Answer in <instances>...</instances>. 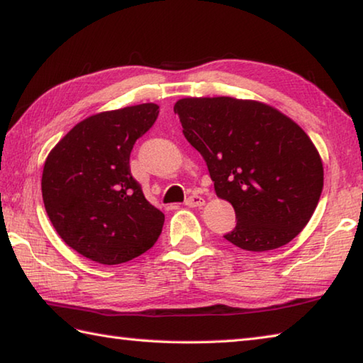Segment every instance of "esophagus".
<instances>
[{
  "label": "esophagus",
  "instance_id": "1",
  "mask_svg": "<svg viewBox=\"0 0 363 363\" xmlns=\"http://www.w3.org/2000/svg\"><path fill=\"white\" fill-rule=\"evenodd\" d=\"M185 204L188 207H201V206H204V198H202V196H199V194H191V196H188Z\"/></svg>",
  "mask_w": 363,
  "mask_h": 363
}]
</instances>
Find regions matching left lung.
Masks as SVG:
<instances>
[{
  "label": "left lung",
  "mask_w": 363,
  "mask_h": 363,
  "mask_svg": "<svg viewBox=\"0 0 363 363\" xmlns=\"http://www.w3.org/2000/svg\"><path fill=\"white\" fill-rule=\"evenodd\" d=\"M174 111L215 193L236 212L228 242L264 252L301 233L320 199L323 167L300 125L269 105L231 97L182 99Z\"/></svg>",
  "instance_id": "obj_1"
}]
</instances>
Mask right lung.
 Masks as SVG:
<instances>
[{"label": "right lung", "mask_w": 363, "mask_h": 363, "mask_svg": "<svg viewBox=\"0 0 363 363\" xmlns=\"http://www.w3.org/2000/svg\"><path fill=\"white\" fill-rule=\"evenodd\" d=\"M143 104L81 121L49 152L41 191L48 217L73 250L101 264L137 258L156 244L164 213L130 174V151L156 123Z\"/></svg>", "instance_id": "right-lung-1"}]
</instances>
